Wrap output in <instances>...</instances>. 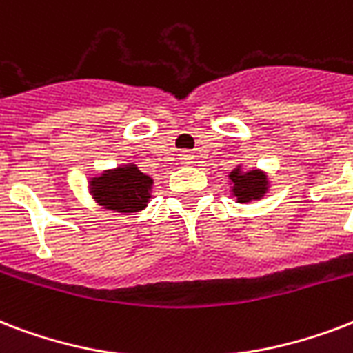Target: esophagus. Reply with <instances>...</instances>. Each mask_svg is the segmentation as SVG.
<instances>
[{"label":"esophagus","instance_id":"esophagus-1","mask_svg":"<svg viewBox=\"0 0 353 353\" xmlns=\"http://www.w3.org/2000/svg\"><path fill=\"white\" fill-rule=\"evenodd\" d=\"M179 161H181V165H192L194 163V153L188 152V150H183L181 153H179Z\"/></svg>","mask_w":353,"mask_h":353}]
</instances>
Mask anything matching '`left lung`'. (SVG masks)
Segmentation results:
<instances>
[{"instance_id":"obj_1","label":"left lung","mask_w":353,"mask_h":353,"mask_svg":"<svg viewBox=\"0 0 353 353\" xmlns=\"http://www.w3.org/2000/svg\"><path fill=\"white\" fill-rule=\"evenodd\" d=\"M231 192L236 198L239 203H248L252 200H261L268 190V179L265 172L250 170L242 172L241 166L230 174Z\"/></svg>"}]
</instances>
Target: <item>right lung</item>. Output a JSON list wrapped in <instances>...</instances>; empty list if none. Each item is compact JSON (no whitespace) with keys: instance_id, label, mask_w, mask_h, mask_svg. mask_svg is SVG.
<instances>
[{"instance_id":"obj_1","label":"right lung","mask_w":353,"mask_h":353,"mask_svg":"<svg viewBox=\"0 0 353 353\" xmlns=\"http://www.w3.org/2000/svg\"><path fill=\"white\" fill-rule=\"evenodd\" d=\"M152 177L142 174L137 165H123L118 166L117 170H107L101 176L92 177L90 192L103 209L117 212H139L152 198Z\"/></svg>"}]
</instances>
